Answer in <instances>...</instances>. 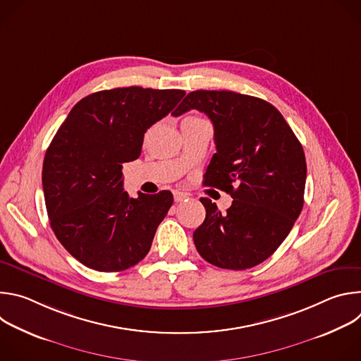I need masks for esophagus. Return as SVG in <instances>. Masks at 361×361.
<instances>
[{
    "mask_svg": "<svg viewBox=\"0 0 361 361\" xmlns=\"http://www.w3.org/2000/svg\"><path fill=\"white\" fill-rule=\"evenodd\" d=\"M187 198V194H184V192H181V191H174V201L176 202H181V201H184Z\"/></svg>",
    "mask_w": 361,
    "mask_h": 361,
    "instance_id": "34e87169",
    "label": "esophagus"
}]
</instances>
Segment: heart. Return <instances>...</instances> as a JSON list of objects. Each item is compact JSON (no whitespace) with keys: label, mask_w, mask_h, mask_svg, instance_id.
I'll return each instance as SVG.
<instances>
[{"label":"heart","mask_w":361,"mask_h":361,"mask_svg":"<svg viewBox=\"0 0 361 361\" xmlns=\"http://www.w3.org/2000/svg\"><path fill=\"white\" fill-rule=\"evenodd\" d=\"M187 118H190V117H187Z\"/></svg>","instance_id":"b5f03b06"}]
</instances>
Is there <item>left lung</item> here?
Wrapping results in <instances>:
<instances>
[{"label": "left lung", "mask_w": 361, "mask_h": 361, "mask_svg": "<svg viewBox=\"0 0 361 361\" xmlns=\"http://www.w3.org/2000/svg\"><path fill=\"white\" fill-rule=\"evenodd\" d=\"M192 109L214 126L217 152L204 185L234 198L226 213L200 198L205 220L192 234L195 248L220 269H251L280 247L301 213L307 176L302 147L281 113L262 98L197 90L176 116Z\"/></svg>", "instance_id": "1"}]
</instances>
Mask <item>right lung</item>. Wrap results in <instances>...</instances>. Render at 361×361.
Wrapping results in <instances>:
<instances>
[{"label": "right lung", "instance_id": "add662e5", "mask_svg": "<svg viewBox=\"0 0 361 361\" xmlns=\"http://www.w3.org/2000/svg\"><path fill=\"white\" fill-rule=\"evenodd\" d=\"M184 95L183 90L142 87L90 94L51 141L42 164L49 224L85 267L123 271L149 251L173 194L131 198L123 188V164L140 157L144 133L169 113L176 116Z\"/></svg>", "mask_w": 361, "mask_h": 361}]
</instances>
